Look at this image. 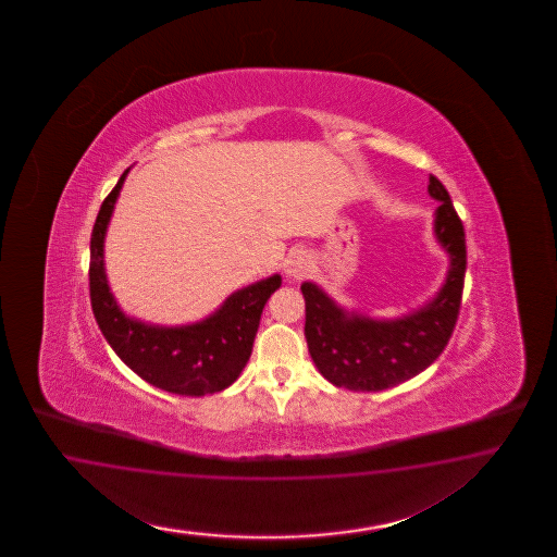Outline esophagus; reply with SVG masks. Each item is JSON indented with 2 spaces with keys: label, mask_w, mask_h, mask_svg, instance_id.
I'll return each instance as SVG.
<instances>
[{
  "label": "esophagus",
  "mask_w": 557,
  "mask_h": 557,
  "mask_svg": "<svg viewBox=\"0 0 557 557\" xmlns=\"http://www.w3.org/2000/svg\"><path fill=\"white\" fill-rule=\"evenodd\" d=\"M308 271H310V259H308V255H304L302 251H298V253H292L287 257V277L300 280V277H304Z\"/></svg>",
  "instance_id": "esophagus-1"
}]
</instances>
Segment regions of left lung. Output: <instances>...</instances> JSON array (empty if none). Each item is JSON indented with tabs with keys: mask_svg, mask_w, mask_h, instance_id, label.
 <instances>
[{
	"mask_svg": "<svg viewBox=\"0 0 557 557\" xmlns=\"http://www.w3.org/2000/svg\"><path fill=\"white\" fill-rule=\"evenodd\" d=\"M429 194L437 200L435 236L449 255L445 284L435 298L400 319H371L338 306L324 289L304 282V337L322 375L337 388L380 392L426 370L454 335L466 277V233L449 191L435 175Z\"/></svg>",
	"mask_w": 557,
	"mask_h": 557,
	"instance_id": "1",
	"label": "left lung"
}]
</instances>
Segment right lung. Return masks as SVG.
<instances>
[{"label":"right lung","instance_id":"right-lung-1","mask_svg":"<svg viewBox=\"0 0 557 557\" xmlns=\"http://www.w3.org/2000/svg\"><path fill=\"white\" fill-rule=\"evenodd\" d=\"M128 169L108 194L91 231L89 296L101 335L120 359L154 388L180 396H206L228 388L253 351L261 312L271 294L282 286L273 273L251 286L236 289L214 314L184 326H159L126 317L112 296L103 240Z\"/></svg>","mask_w":557,"mask_h":557}]
</instances>
